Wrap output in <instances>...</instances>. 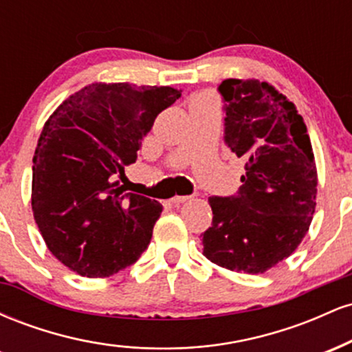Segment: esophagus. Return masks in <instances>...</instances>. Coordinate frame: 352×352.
<instances>
[{"instance_id": "34e87169", "label": "esophagus", "mask_w": 352, "mask_h": 352, "mask_svg": "<svg viewBox=\"0 0 352 352\" xmlns=\"http://www.w3.org/2000/svg\"><path fill=\"white\" fill-rule=\"evenodd\" d=\"M187 200H190L188 195H175V197H172V199H170V201H172L173 205L184 204V201H187Z\"/></svg>"}]
</instances>
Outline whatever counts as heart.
I'll return each instance as SVG.
<instances>
[{"label": "heart", "instance_id": "obj_1", "mask_svg": "<svg viewBox=\"0 0 352 352\" xmlns=\"http://www.w3.org/2000/svg\"><path fill=\"white\" fill-rule=\"evenodd\" d=\"M197 100H210L208 96H199V98L193 99V102H197Z\"/></svg>", "mask_w": 352, "mask_h": 352}]
</instances>
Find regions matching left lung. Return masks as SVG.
<instances>
[{"label":"left lung","instance_id":"8db88e82","mask_svg":"<svg viewBox=\"0 0 352 352\" xmlns=\"http://www.w3.org/2000/svg\"><path fill=\"white\" fill-rule=\"evenodd\" d=\"M225 144L245 160L236 195L210 197L204 254L232 272L261 274L288 258L308 233L318 172L305 120L272 84L225 79Z\"/></svg>","mask_w":352,"mask_h":352}]
</instances>
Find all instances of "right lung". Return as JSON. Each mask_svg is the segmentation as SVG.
Listing matches in <instances>:
<instances>
[{"mask_svg":"<svg viewBox=\"0 0 352 352\" xmlns=\"http://www.w3.org/2000/svg\"><path fill=\"white\" fill-rule=\"evenodd\" d=\"M180 92L94 82L44 124L33 157V215L50 252L74 273L111 276L151 243L162 205L125 192L116 179L124 182L155 117Z\"/></svg>","mask_w":352,"mask_h":352,"instance_id":"add662e5","label":"right lung"}]
</instances>
